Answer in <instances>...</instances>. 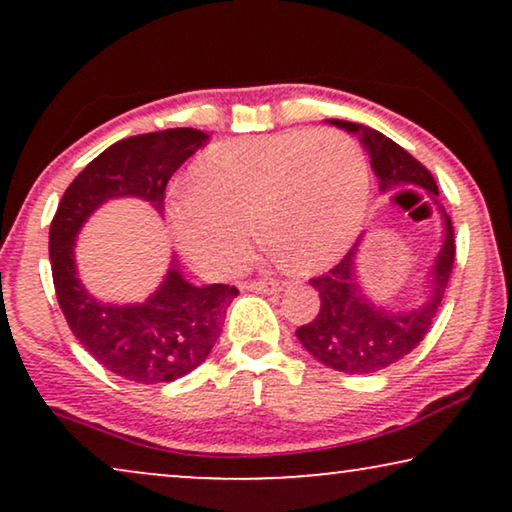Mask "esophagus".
<instances>
[{
  "label": "esophagus",
  "instance_id": "34e87169",
  "mask_svg": "<svg viewBox=\"0 0 512 512\" xmlns=\"http://www.w3.org/2000/svg\"><path fill=\"white\" fill-rule=\"evenodd\" d=\"M284 279H256V282H249L247 289L254 293H279L284 289Z\"/></svg>",
  "mask_w": 512,
  "mask_h": 512
}]
</instances>
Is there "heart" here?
Wrapping results in <instances>:
<instances>
[{"label":"heart","mask_w":512,"mask_h":512,"mask_svg":"<svg viewBox=\"0 0 512 512\" xmlns=\"http://www.w3.org/2000/svg\"><path fill=\"white\" fill-rule=\"evenodd\" d=\"M191 181L193 191L170 205L172 233L188 261L212 275L247 263L254 221L289 268H326L359 237L370 198L361 146L328 128L216 144L195 160Z\"/></svg>","instance_id":"obj_1"}]
</instances>
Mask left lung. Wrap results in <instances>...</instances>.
<instances>
[{
	"label": "left lung",
	"mask_w": 512,
	"mask_h": 512,
	"mask_svg": "<svg viewBox=\"0 0 512 512\" xmlns=\"http://www.w3.org/2000/svg\"><path fill=\"white\" fill-rule=\"evenodd\" d=\"M331 123L349 132H359L382 191H394L401 186H422L431 195H438L433 174L417 158H412L403 146L391 142L389 137L368 128V125L335 121V118ZM440 212L445 219V242L431 272L429 300L417 310L394 314L370 305L368 298L361 296L354 277L356 247L347 251L345 258L324 275L310 279L314 291L321 298L319 314L310 324L300 326L296 335L314 359L328 368L340 370V373L368 375L401 361L424 340L440 310V303H443L447 282L452 275L454 254H457L452 219L445 214L443 207H440Z\"/></svg>",
	"instance_id": "obj_1"
}]
</instances>
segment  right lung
Here are the masks:
<instances>
[{
  "instance_id": "1",
  "label": "right lung",
  "mask_w": 512,
  "mask_h": 512,
  "mask_svg": "<svg viewBox=\"0 0 512 512\" xmlns=\"http://www.w3.org/2000/svg\"><path fill=\"white\" fill-rule=\"evenodd\" d=\"M205 142L202 130L172 128L111 144L67 186L51 221L48 251L60 310L86 352L130 382H174L198 368L219 340L237 289L193 286L172 268L144 305H102L76 277L74 237L111 198L135 195L163 214L167 181Z\"/></svg>"
}]
</instances>
